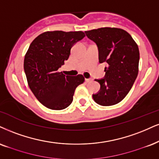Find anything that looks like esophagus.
Masks as SVG:
<instances>
[{"instance_id": "obj_1", "label": "esophagus", "mask_w": 159, "mask_h": 159, "mask_svg": "<svg viewBox=\"0 0 159 159\" xmlns=\"http://www.w3.org/2000/svg\"><path fill=\"white\" fill-rule=\"evenodd\" d=\"M91 81H92L91 79H85L86 83H90V82H91Z\"/></svg>"}]
</instances>
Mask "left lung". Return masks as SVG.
Masks as SVG:
<instances>
[{
  "instance_id": "left-lung-1",
  "label": "left lung",
  "mask_w": 159,
  "mask_h": 159,
  "mask_svg": "<svg viewBox=\"0 0 159 159\" xmlns=\"http://www.w3.org/2000/svg\"><path fill=\"white\" fill-rule=\"evenodd\" d=\"M85 34L97 45L99 62L107 63L105 78L95 80L100 91L93 95V100L102 106L116 105L126 97L138 75V45L128 32L114 27L92 29Z\"/></svg>"
}]
</instances>
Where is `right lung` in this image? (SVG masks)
<instances>
[{"instance_id":"right-lung-1","label":"right lung","mask_w":159,"mask_h":159,"mask_svg":"<svg viewBox=\"0 0 159 159\" xmlns=\"http://www.w3.org/2000/svg\"><path fill=\"white\" fill-rule=\"evenodd\" d=\"M85 36L82 31H48L38 35L29 46L24 58L28 85L45 107L60 111L73 101L76 88L85 82L82 74L66 76L58 71L75 43Z\"/></svg>"}]
</instances>
